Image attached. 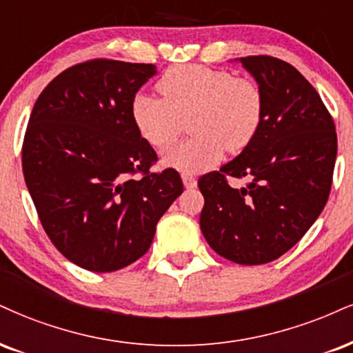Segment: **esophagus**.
<instances>
[{
	"label": "esophagus",
	"mask_w": 353,
	"mask_h": 353,
	"mask_svg": "<svg viewBox=\"0 0 353 353\" xmlns=\"http://www.w3.org/2000/svg\"><path fill=\"white\" fill-rule=\"evenodd\" d=\"M182 182H184L185 189H194L197 185V179L190 176V174H182Z\"/></svg>",
	"instance_id": "esophagus-1"
}]
</instances>
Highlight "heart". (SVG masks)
<instances>
[{"label":"heart","mask_w":353,"mask_h":353,"mask_svg":"<svg viewBox=\"0 0 353 353\" xmlns=\"http://www.w3.org/2000/svg\"><path fill=\"white\" fill-rule=\"evenodd\" d=\"M163 99L138 93L131 118L146 143L168 146L184 130L194 136L163 151V163L182 172L214 165L223 151L240 152L265 120V92L256 80L197 63L171 67L158 82Z\"/></svg>","instance_id":"obj_1"}]
</instances>
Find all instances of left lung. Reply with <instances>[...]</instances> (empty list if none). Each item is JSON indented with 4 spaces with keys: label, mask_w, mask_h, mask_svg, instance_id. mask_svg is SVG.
Masks as SVG:
<instances>
[{
    "label": "left lung",
    "mask_w": 353,
    "mask_h": 353,
    "mask_svg": "<svg viewBox=\"0 0 353 353\" xmlns=\"http://www.w3.org/2000/svg\"><path fill=\"white\" fill-rule=\"evenodd\" d=\"M240 62L265 92V120L235 159L199 179L201 230L220 256L265 265L298 243L325 207L337 133L319 93L291 63L271 55ZM228 176L245 185L230 188Z\"/></svg>",
    "instance_id": "1"
}]
</instances>
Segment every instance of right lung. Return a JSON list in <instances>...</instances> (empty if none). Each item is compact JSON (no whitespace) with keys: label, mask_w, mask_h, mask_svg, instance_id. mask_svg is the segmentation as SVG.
<instances>
[{"label":"right lung","mask_w":353,"mask_h":353,"mask_svg":"<svg viewBox=\"0 0 353 353\" xmlns=\"http://www.w3.org/2000/svg\"><path fill=\"white\" fill-rule=\"evenodd\" d=\"M152 63L92 59L59 74L34 103L23 172L55 248L80 268L110 273L150 250L156 225L184 190L176 169L136 130L131 103Z\"/></svg>","instance_id":"add662e5"}]
</instances>
